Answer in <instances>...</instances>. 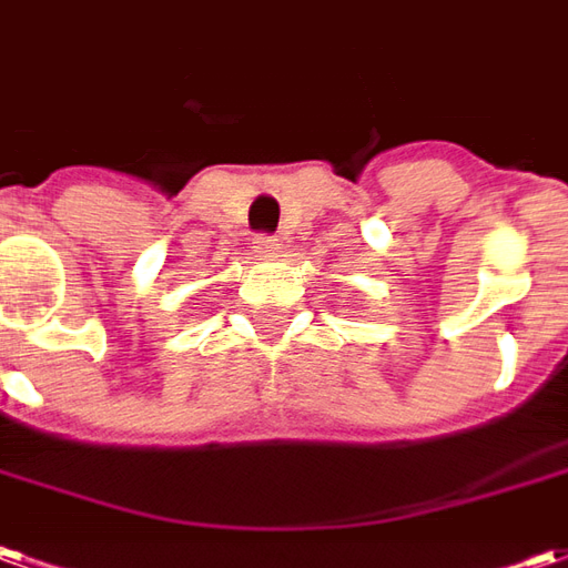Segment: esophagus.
Wrapping results in <instances>:
<instances>
[{
    "instance_id": "1",
    "label": "esophagus",
    "mask_w": 568,
    "mask_h": 568,
    "mask_svg": "<svg viewBox=\"0 0 568 568\" xmlns=\"http://www.w3.org/2000/svg\"><path fill=\"white\" fill-rule=\"evenodd\" d=\"M252 252H255V257H273L276 252H280V240H273V236H255L252 240Z\"/></svg>"
}]
</instances>
